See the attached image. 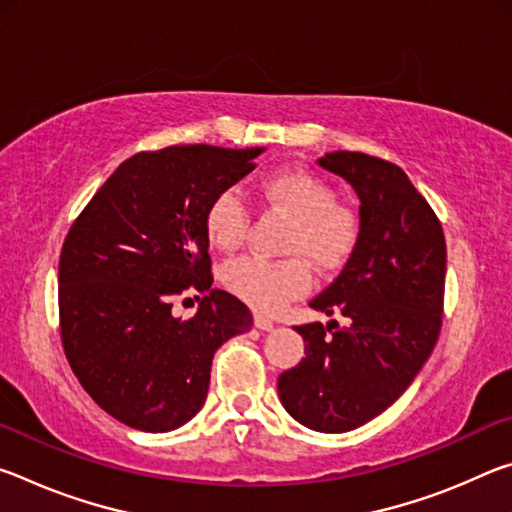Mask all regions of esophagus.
<instances>
[{"mask_svg": "<svg viewBox=\"0 0 512 512\" xmlns=\"http://www.w3.org/2000/svg\"><path fill=\"white\" fill-rule=\"evenodd\" d=\"M255 327L262 329V332H271V329L275 327V323L268 316H264V314H255Z\"/></svg>", "mask_w": 512, "mask_h": 512, "instance_id": "obj_1", "label": "esophagus"}]
</instances>
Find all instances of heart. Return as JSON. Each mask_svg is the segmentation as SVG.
<instances>
[{"mask_svg": "<svg viewBox=\"0 0 512 512\" xmlns=\"http://www.w3.org/2000/svg\"><path fill=\"white\" fill-rule=\"evenodd\" d=\"M257 194L268 205L287 212L291 225L284 259L248 255L225 264L221 282L232 296L259 311H277L309 289L311 273L301 258L318 271H336L354 253L359 241V216L334 201L332 185L307 169H277L259 178ZM205 237L219 253H232L246 235L248 212L235 189L216 194L205 210ZM303 256L300 258L299 255Z\"/></svg>", "mask_w": 512, "mask_h": 512, "instance_id": "heart-1", "label": "heart"}]
</instances>
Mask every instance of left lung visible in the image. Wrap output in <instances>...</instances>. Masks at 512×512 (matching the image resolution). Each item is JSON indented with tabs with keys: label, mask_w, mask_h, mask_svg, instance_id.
<instances>
[{
	"label": "left lung",
	"mask_w": 512,
	"mask_h": 512,
	"mask_svg": "<svg viewBox=\"0 0 512 512\" xmlns=\"http://www.w3.org/2000/svg\"><path fill=\"white\" fill-rule=\"evenodd\" d=\"M318 164L359 198V241L339 277L309 302L339 320L296 327L305 359L277 377L293 420L343 433L384 413L427 363L443 323V225L393 162L334 151Z\"/></svg>",
	"instance_id": "8db88e82"
}]
</instances>
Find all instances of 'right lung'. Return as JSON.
Wrapping results in <instances>:
<instances>
[{
    "mask_svg": "<svg viewBox=\"0 0 512 512\" xmlns=\"http://www.w3.org/2000/svg\"><path fill=\"white\" fill-rule=\"evenodd\" d=\"M259 153L207 144L137 153L67 232L58 264L67 361L92 400L128 427L162 433L192 420L214 352L253 327L244 302L212 289L203 219ZM187 290L204 300L183 321L170 307Z\"/></svg>",
    "mask_w": 512,
    "mask_h": 512,
    "instance_id": "obj_1",
    "label": "right lung"
}]
</instances>
